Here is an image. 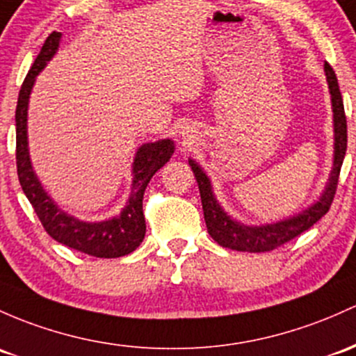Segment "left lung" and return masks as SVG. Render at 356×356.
Masks as SVG:
<instances>
[{"label":"left lung","mask_w":356,"mask_h":356,"mask_svg":"<svg viewBox=\"0 0 356 356\" xmlns=\"http://www.w3.org/2000/svg\"><path fill=\"white\" fill-rule=\"evenodd\" d=\"M324 72H326V81L331 95L332 132H334V147L332 149L334 151H332V168L326 186L321 192L319 198H317L314 204L309 205L307 209L270 224L250 225L239 222L238 219L229 216L222 205L219 204L216 193H213L212 181H210L204 168L195 159H188L195 178H197L198 190H200L202 209H204L207 231L210 238L222 248H229V250L236 251H248V253L271 251L277 246H280V244L286 243V241L299 236L300 232L307 231L311 225H314L330 210L336 193V185H338L343 159H345L346 154V117L341 93H339L338 79H336L334 71H332V67L327 63L324 64Z\"/></svg>","instance_id":"8db88e82"}]
</instances>
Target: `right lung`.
Here are the masks:
<instances>
[{"mask_svg":"<svg viewBox=\"0 0 356 356\" xmlns=\"http://www.w3.org/2000/svg\"><path fill=\"white\" fill-rule=\"evenodd\" d=\"M60 37H63L60 32H52L47 37L18 95L17 113H15L18 179L26 198L39 216L42 225L52 239L76 251L97 256V258H120L139 248L146 236V220H144L143 212L144 190L156 171L161 170L173 156L175 140L168 137L156 143H146L137 149L132 163L131 195L118 216L98 220V222H90V220L78 219L60 209L44 188L33 170L29 149V124H26L30 93H32L39 72L56 56Z\"/></svg>","mask_w":356,"mask_h":356,"instance_id":"add662e5","label":"right lung"}]
</instances>
